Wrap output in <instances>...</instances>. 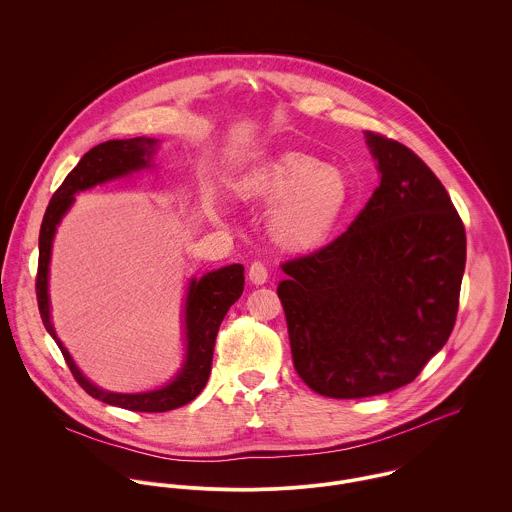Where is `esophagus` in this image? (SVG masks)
<instances>
[{"instance_id":"1","label":"esophagus","mask_w":512,"mask_h":512,"mask_svg":"<svg viewBox=\"0 0 512 512\" xmlns=\"http://www.w3.org/2000/svg\"><path fill=\"white\" fill-rule=\"evenodd\" d=\"M248 276H250L252 284L262 286V284L268 282V268L262 262H252L250 270H248Z\"/></svg>"}]
</instances>
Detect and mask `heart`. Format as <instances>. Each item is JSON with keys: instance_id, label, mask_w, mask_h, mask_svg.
<instances>
[{"instance_id": "obj_1", "label": "heart", "mask_w": 512, "mask_h": 512, "mask_svg": "<svg viewBox=\"0 0 512 512\" xmlns=\"http://www.w3.org/2000/svg\"><path fill=\"white\" fill-rule=\"evenodd\" d=\"M246 199L274 203L270 236L286 248L323 242L349 203L345 175L303 151H282L256 165L240 183Z\"/></svg>"}]
</instances>
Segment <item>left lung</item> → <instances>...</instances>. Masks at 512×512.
Returning a JSON list of instances; mask_svg holds the SVG:
<instances>
[{
    "label": "left lung",
    "mask_w": 512,
    "mask_h": 512,
    "mask_svg": "<svg viewBox=\"0 0 512 512\" xmlns=\"http://www.w3.org/2000/svg\"><path fill=\"white\" fill-rule=\"evenodd\" d=\"M380 185L345 234L282 264L293 366L327 398L410 384L447 343L465 272V228L434 171L365 132Z\"/></svg>",
    "instance_id": "1"
}]
</instances>
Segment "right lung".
Masks as SVG:
<instances>
[{"instance_id":"1","label":"right lung","mask_w":512,"mask_h":512,"mask_svg":"<svg viewBox=\"0 0 512 512\" xmlns=\"http://www.w3.org/2000/svg\"><path fill=\"white\" fill-rule=\"evenodd\" d=\"M157 140L151 138H132V140H110L92 147L82 155L78 165L67 175L63 185L55 191L39 232V270H37V303L41 319L49 335L59 345L67 365L73 372L74 380L96 400H102L110 406H118L132 412H167L179 406L189 404L205 388L215 341L220 323L230 309V305L242 295L244 290V266L230 264L215 272L205 274L203 278H191L187 297H185V359L179 372L161 388L122 394L102 390L92 384L74 365L73 357L61 343L51 321V299H49V264L51 250L57 226L61 224L67 211L73 207L74 195L96 185L128 177L136 171L151 167V157L155 153Z\"/></svg>"}]
</instances>
